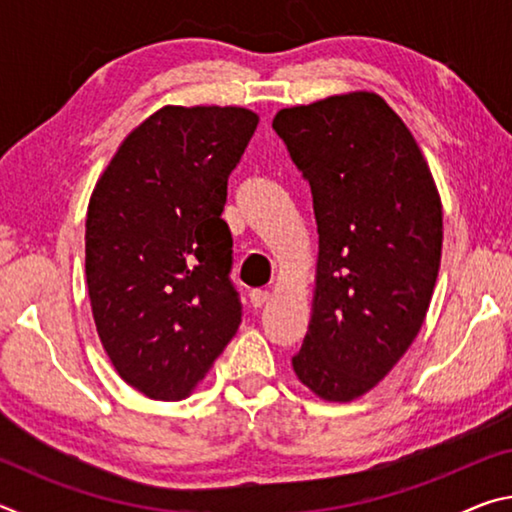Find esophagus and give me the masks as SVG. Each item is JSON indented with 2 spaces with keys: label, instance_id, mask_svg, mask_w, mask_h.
I'll return each mask as SVG.
<instances>
[{
  "label": "esophagus",
  "instance_id": "34e87169",
  "mask_svg": "<svg viewBox=\"0 0 512 512\" xmlns=\"http://www.w3.org/2000/svg\"><path fill=\"white\" fill-rule=\"evenodd\" d=\"M268 300H271V293H268V291L257 289V291L250 293V305H253L255 309H262Z\"/></svg>",
  "mask_w": 512,
  "mask_h": 512
}]
</instances>
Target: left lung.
Here are the masks:
<instances>
[{"label":"left lung","instance_id":"1","mask_svg":"<svg viewBox=\"0 0 512 512\" xmlns=\"http://www.w3.org/2000/svg\"><path fill=\"white\" fill-rule=\"evenodd\" d=\"M273 128L309 180L318 223L311 320L291 366L320 400H359L427 316L443 255L436 180L377 92L282 108Z\"/></svg>","mask_w":512,"mask_h":512}]
</instances>
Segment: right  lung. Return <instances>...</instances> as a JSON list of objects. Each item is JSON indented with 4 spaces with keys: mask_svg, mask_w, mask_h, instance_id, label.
<instances>
[{
    "mask_svg": "<svg viewBox=\"0 0 512 512\" xmlns=\"http://www.w3.org/2000/svg\"><path fill=\"white\" fill-rule=\"evenodd\" d=\"M259 115L164 106L135 126L92 189L85 280L103 350L151 400L194 393L235 336L228 176Z\"/></svg>",
    "mask_w": 512,
    "mask_h": 512,
    "instance_id": "obj_1",
    "label": "right lung"
}]
</instances>
